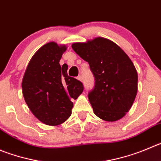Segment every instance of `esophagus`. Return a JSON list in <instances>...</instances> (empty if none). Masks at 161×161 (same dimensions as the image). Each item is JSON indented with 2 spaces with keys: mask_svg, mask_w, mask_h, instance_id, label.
<instances>
[{
  "mask_svg": "<svg viewBox=\"0 0 161 161\" xmlns=\"http://www.w3.org/2000/svg\"><path fill=\"white\" fill-rule=\"evenodd\" d=\"M78 80H79V81H81V82H82V77L81 75H79V76H78Z\"/></svg>",
  "mask_w": 161,
  "mask_h": 161,
  "instance_id": "1",
  "label": "esophagus"
}]
</instances>
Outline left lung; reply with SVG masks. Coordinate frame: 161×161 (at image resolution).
Masks as SVG:
<instances>
[{
    "label": "left lung",
    "instance_id": "left-lung-1",
    "mask_svg": "<svg viewBox=\"0 0 161 161\" xmlns=\"http://www.w3.org/2000/svg\"><path fill=\"white\" fill-rule=\"evenodd\" d=\"M71 47L88 62L95 78L88 98L96 116L106 121L122 118L137 93V71L130 57L114 42L103 37L74 43Z\"/></svg>",
    "mask_w": 161,
    "mask_h": 161
}]
</instances>
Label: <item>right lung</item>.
Wrapping results in <instances>:
<instances>
[{"mask_svg":"<svg viewBox=\"0 0 161 161\" xmlns=\"http://www.w3.org/2000/svg\"><path fill=\"white\" fill-rule=\"evenodd\" d=\"M64 44L49 42L31 57L22 80V92L32 114L47 125H58L71 115L72 99L83 91L80 81L67 75V65L59 60Z\"/></svg>","mask_w":161,"mask_h":161,"instance_id":"obj_1","label":"right lung"}]
</instances>
